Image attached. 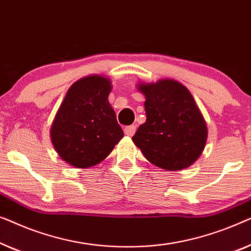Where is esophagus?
Here are the masks:
<instances>
[{
    "label": "esophagus",
    "instance_id": "34e87169",
    "mask_svg": "<svg viewBox=\"0 0 251 251\" xmlns=\"http://www.w3.org/2000/svg\"><path fill=\"white\" fill-rule=\"evenodd\" d=\"M136 130V126L135 125H130V126H126L124 128V132L127 136H133L135 134Z\"/></svg>",
    "mask_w": 251,
    "mask_h": 251
}]
</instances>
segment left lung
Segmentation results:
<instances>
[{"label": "left lung", "mask_w": 251, "mask_h": 251, "mask_svg": "<svg viewBox=\"0 0 251 251\" xmlns=\"http://www.w3.org/2000/svg\"><path fill=\"white\" fill-rule=\"evenodd\" d=\"M146 97L147 121L133 142L147 160L166 171H182L195 164L207 142L208 130L200 109L182 83L162 78L139 83Z\"/></svg>", "instance_id": "left-lung-1"}]
</instances>
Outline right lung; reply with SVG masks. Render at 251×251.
<instances>
[{"instance_id":"obj_1","label":"right lung","mask_w":251,"mask_h":251,"mask_svg":"<svg viewBox=\"0 0 251 251\" xmlns=\"http://www.w3.org/2000/svg\"><path fill=\"white\" fill-rule=\"evenodd\" d=\"M111 82L89 75L73 84L52 123L50 135L61 159L75 168H89L109 156L124 132L108 97Z\"/></svg>"}]
</instances>
